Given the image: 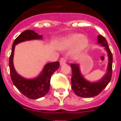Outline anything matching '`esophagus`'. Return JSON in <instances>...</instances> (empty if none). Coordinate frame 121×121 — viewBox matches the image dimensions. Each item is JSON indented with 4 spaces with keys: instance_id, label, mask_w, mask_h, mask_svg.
Listing matches in <instances>:
<instances>
[{
    "instance_id": "esophagus-1",
    "label": "esophagus",
    "mask_w": 121,
    "mask_h": 121,
    "mask_svg": "<svg viewBox=\"0 0 121 121\" xmlns=\"http://www.w3.org/2000/svg\"><path fill=\"white\" fill-rule=\"evenodd\" d=\"M66 61H67V59H66L65 57H62V58L60 59V65H63V64H64L66 62Z\"/></svg>"
}]
</instances>
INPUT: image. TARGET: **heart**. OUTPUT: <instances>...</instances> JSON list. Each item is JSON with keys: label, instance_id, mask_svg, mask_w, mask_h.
I'll list each match as a JSON object with an SVG mask.
<instances>
[{"label": "heart", "instance_id": "b5f03b06", "mask_svg": "<svg viewBox=\"0 0 121 121\" xmlns=\"http://www.w3.org/2000/svg\"><path fill=\"white\" fill-rule=\"evenodd\" d=\"M77 44L75 49L73 52L74 57H78L84 51L88 45V39L83 37V35L81 34H75L70 36L64 40L62 45V47L64 49L71 48Z\"/></svg>", "mask_w": 121, "mask_h": 121}]
</instances>
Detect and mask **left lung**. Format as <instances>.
<instances>
[{
    "label": "left lung",
    "mask_w": 121,
    "mask_h": 121,
    "mask_svg": "<svg viewBox=\"0 0 121 121\" xmlns=\"http://www.w3.org/2000/svg\"><path fill=\"white\" fill-rule=\"evenodd\" d=\"M98 43H101L108 53L109 62L107 72L102 79L96 83H91L84 79L81 75L78 64H71V88L78 96L82 98H90L99 95L110 82L112 76L113 56L109 48L107 40L102 35L98 36Z\"/></svg>",
    "instance_id": "left-lung-1"
}]
</instances>
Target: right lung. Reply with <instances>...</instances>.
<instances>
[{
  "instance_id": "add662e5",
  "label": "right lung",
  "mask_w": 121,
  "mask_h": 121,
  "mask_svg": "<svg viewBox=\"0 0 121 121\" xmlns=\"http://www.w3.org/2000/svg\"><path fill=\"white\" fill-rule=\"evenodd\" d=\"M38 39H42V35H37L33 30H29L22 32L13 43L12 51L9 59V71L13 83L24 96L31 99L42 98L48 93L50 90L51 75L60 65L59 62L48 63L45 66L39 76L35 79H26L17 73L13 62L15 45L25 40Z\"/></svg>"
}]
</instances>
